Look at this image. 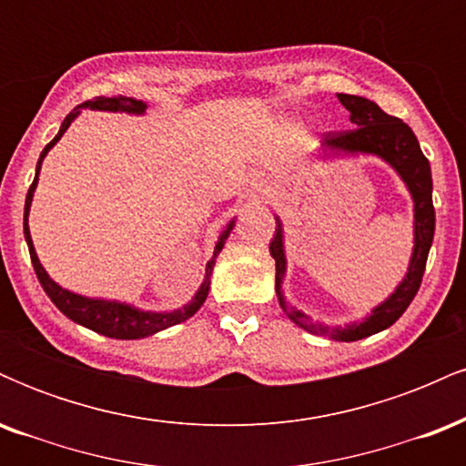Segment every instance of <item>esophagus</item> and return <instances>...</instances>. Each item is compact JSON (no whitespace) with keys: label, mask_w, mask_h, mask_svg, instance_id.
Segmentation results:
<instances>
[{"label":"esophagus","mask_w":466,"mask_h":466,"mask_svg":"<svg viewBox=\"0 0 466 466\" xmlns=\"http://www.w3.org/2000/svg\"><path fill=\"white\" fill-rule=\"evenodd\" d=\"M249 195H251V199H260V197H263L265 195V188H263V184H260V181L258 179H251V192H249Z\"/></svg>","instance_id":"obj_1"}]
</instances>
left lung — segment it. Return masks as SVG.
I'll return each mask as SVG.
<instances>
[{
    "label": "left lung",
    "mask_w": 466,
    "mask_h": 466,
    "mask_svg": "<svg viewBox=\"0 0 466 466\" xmlns=\"http://www.w3.org/2000/svg\"><path fill=\"white\" fill-rule=\"evenodd\" d=\"M339 103L350 114V122L355 129L341 133H326L319 142V159L337 157V155H374L392 166L394 173L408 188L411 201H414V248H411L410 265L403 280L397 289L372 309L370 315L361 322H350L346 326H329L322 322H313L307 313L298 311L296 307H289L285 293H282V280L287 274V254H285V229H282L280 217H276V234L269 243V251L276 260V296L280 309L307 333L329 337L335 341H357L363 337H370L379 330H386L392 326L410 302L414 300L419 291L422 274H425L427 254H430L431 240L436 229V212L431 203V168L427 157L420 151V144L416 140L414 131L399 117L388 116L386 111L372 100L361 96L337 94Z\"/></svg>",
    "instance_id": "obj_1"
}]
</instances>
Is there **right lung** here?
Segmentation results:
<instances>
[{"label": "right lung", "mask_w": 466, "mask_h": 466, "mask_svg": "<svg viewBox=\"0 0 466 466\" xmlns=\"http://www.w3.org/2000/svg\"><path fill=\"white\" fill-rule=\"evenodd\" d=\"M83 109L144 116V114H147V103H142V100H136V98H125V96H117V98H103V96H100V98L87 100V103L78 105L76 109L69 111V114L66 116V120H63L61 129H58V133L55 136V140H52L44 148V151H41L39 162H36L35 181H32L28 195H25L24 237H25V243H28L30 260H32V267H35V274H36V278H39L41 287H44L47 298H50V300L56 304L58 311H61L63 315H67L72 322H76L80 326H85V329L94 330V333H100L105 337H114V339H142V337L159 333V330L168 329V326L186 322V319L192 318V315L199 311L201 304L206 302L208 291H210V276H212V269H215L218 251H221L223 245H226V240L229 237V232H232L237 218H232V221H229L228 226L223 228V232L218 234V240L215 245V254H212V258L208 260L206 276H203L201 287L197 289V293L192 296V300L188 304H184L181 309H175V311H159V313L157 311H142V309L133 307V304L117 302V300H105V298H87V296H80V293L67 291V289L56 285V282L52 280L50 276H47L44 265H41L39 256H36L35 245H32L30 228H28V215H30L32 197H35L36 184H39L41 164H44L47 151H50V148L55 147L58 140H61L63 133L69 129V125L76 120Z\"/></svg>", "instance_id": "obj_1"}]
</instances>
